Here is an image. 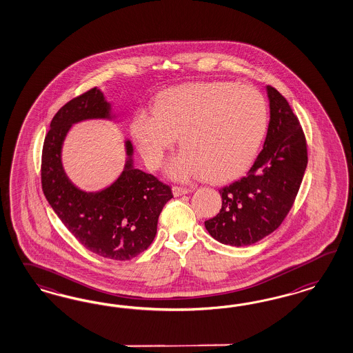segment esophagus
<instances>
[{"label": "esophagus", "instance_id": "1", "mask_svg": "<svg viewBox=\"0 0 353 353\" xmlns=\"http://www.w3.org/2000/svg\"><path fill=\"white\" fill-rule=\"evenodd\" d=\"M190 190L188 188H181V186H173L172 188V192H173L174 196H181V195H185V194H188Z\"/></svg>", "mask_w": 353, "mask_h": 353}]
</instances>
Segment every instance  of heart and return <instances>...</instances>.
Here are the masks:
<instances>
[{"mask_svg":"<svg viewBox=\"0 0 353 353\" xmlns=\"http://www.w3.org/2000/svg\"><path fill=\"white\" fill-rule=\"evenodd\" d=\"M267 124L265 99L254 86L204 81L163 92L154 108L137 110L130 132L150 170L161 165L179 134L183 150L168 161V174L226 182L248 170Z\"/></svg>","mask_w":353,"mask_h":353,"instance_id":"obj_1","label":"heart"}]
</instances>
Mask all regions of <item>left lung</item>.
<instances>
[{
  "label": "left lung",
  "mask_w": 353,
  "mask_h": 353,
  "mask_svg": "<svg viewBox=\"0 0 353 353\" xmlns=\"http://www.w3.org/2000/svg\"><path fill=\"white\" fill-rule=\"evenodd\" d=\"M270 120L256 161L241 180L220 189L223 205L204 225L216 241L250 246L273 233L294 204L308 163L304 132L286 98L267 86Z\"/></svg>",
  "instance_id": "left-lung-1"
}]
</instances>
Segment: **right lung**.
I'll return each instance as SVG.
<instances>
[{
    "label": "right lung",
    "instance_id": "1",
    "mask_svg": "<svg viewBox=\"0 0 353 353\" xmlns=\"http://www.w3.org/2000/svg\"><path fill=\"white\" fill-rule=\"evenodd\" d=\"M112 119L111 105L93 88L67 102L50 123L41 159L43 192L54 212L76 239L98 256L130 260L152 243L171 188L133 167V146L125 141L127 161L118 180L101 192L76 188L62 164L63 141L72 124Z\"/></svg>",
    "mask_w": 353,
    "mask_h": 353
}]
</instances>
